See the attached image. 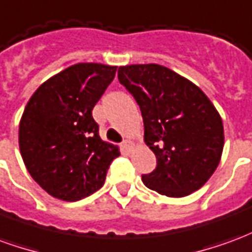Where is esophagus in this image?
Segmentation results:
<instances>
[{"label":"esophagus","instance_id":"1","mask_svg":"<svg viewBox=\"0 0 252 252\" xmlns=\"http://www.w3.org/2000/svg\"><path fill=\"white\" fill-rule=\"evenodd\" d=\"M121 147H123V150H124L126 153H129L132 148H133V144H132L131 140H124L123 144H121Z\"/></svg>","mask_w":252,"mask_h":252}]
</instances>
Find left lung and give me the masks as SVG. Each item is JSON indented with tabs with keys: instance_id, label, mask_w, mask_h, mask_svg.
<instances>
[{
	"instance_id": "left-lung-1",
	"label": "left lung",
	"mask_w": 252,
	"mask_h": 252,
	"mask_svg": "<svg viewBox=\"0 0 252 252\" xmlns=\"http://www.w3.org/2000/svg\"><path fill=\"white\" fill-rule=\"evenodd\" d=\"M119 81L135 97L144 123V142L157 169L142 177L148 189L185 197L205 185L221 159L224 126L197 85L167 67H119Z\"/></svg>"
}]
</instances>
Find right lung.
Instances as JSON below:
<instances>
[{
  "mask_svg": "<svg viewBox=\"0 0 252 252\" xmlns=\"http://www.w3.org/2000/svg\"><path fill=\"white\" fill-rule=\"evenodd\" d=\"M117 66L77 63L41 83L19 126L20 153L31 177L50 195L78 201L104 185L117 146L104 142L92 116Z\"/></svg>",
  "mask_w": 252,
  "mask_h": 252,
  "instance_id": "right-lung-1",
  "label": "right lung"
}]
</instances>
